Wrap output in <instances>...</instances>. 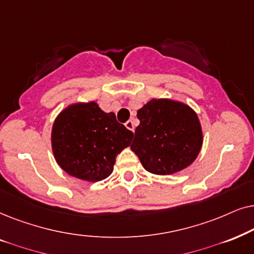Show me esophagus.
I'll use <instances>...</instances> for the list:
<instances>
[{
	"label": "esophagus",
	"mask_w": 254,
	"mask_h": 254,
	"mask_svg": "<svg viewBox=\"0 0 254 254\" xmlns=\"http://www.w3.org/2000/svg\"><path fill=\"white\" fill-rule=\"evenodd\" d=\"M125 127H127V129H129L130 131H134V124L132 121H127V123H125Z\"/></svg>",
	"instance_id": "obj_1"
}]
</instances>
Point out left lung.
I'll list each match as a JSON object with an SVG mask.
<instances>
[{
  "label": "left lung",
  "instance_id": "8db88e82",
  "mask_svg": "<svg viewBox=\"0 0 254 254\" xmlns=\"http://www.w3.org/2000/svg\"><path fill=\"white\" fill-rule=\"evenodd\" d=\"M140 124L131 150L143 167L157 175H170L192 164L200 153L203 133L197 114L187 104L152 99L137 111Z\"/></svg>",
  "mask_w": 254,
  "mask_h": 254
}]
</instances>
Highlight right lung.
<instances>
[{
	"mask_svg": "<svg viewBox=\"0 0 254 254\" xmlns=\"http://www.w3.org/2000/svg\"><path fill=\"white\" fill-rule=\"evenodd\" d=\"M133 132L104 113L95 101L73 103L54 121L51 133L58 165L80 180H104L114 171L117 154L130 146Z\"/></svg>",
	"mask_w": 254,
	"mask_h": 254,
	"instance_id": "add662e5",
	"label": "right lung"
}]
</instances>
